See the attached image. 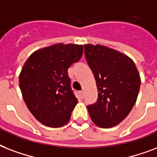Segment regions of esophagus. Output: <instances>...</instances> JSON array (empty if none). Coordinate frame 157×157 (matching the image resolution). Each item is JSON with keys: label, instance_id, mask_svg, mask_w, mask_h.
<instances>
[{"label": "esophagus", "instance_id": "esophagus-1", "mask_svg": "<svg viewBox=\"0 0 157 157\" xmlns=\"http://www.w3.org/2000/svg\"><path fill=\"white\" fill-rule=\"evenodd\" d=\"M79 95L81 97V98H83V91H80Z\"/></svg>", "mask_w": 157, "mask_h": 157}]
</instances>
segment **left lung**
Returning a JSON list of instances; mask_svg holds the SVG:
<instances>
[{
  "instance_id": "8db88e82",
  "label": "left lung",
  "mask_w": 157,
  "mask_h": 157,
  "mask_svg": "<svg viewBox=\"0 0 157 157\" xmlns=\"http://www.w3.org/2000/svg\"><path fill=\"white\" fill-rule=\"evenodd\" d=\"M85 57L95 77L98 101L87 105L92 122L111 128L124 120L135 104L141 78L133 59L101 45H84Z\"/></svg>"
}]
</instances>
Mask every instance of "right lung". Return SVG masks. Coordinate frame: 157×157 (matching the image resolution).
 I'll return each instance as SVG.
<instances>
[{
    "label": "right lung",
    "mask_w": 157,
    "mask_h": 157,
    "mask_svg": "<svg viewBox=\"0 0 157 157\" xmlns=\"http://www.w3.org/2000/svg\"><path fill=\"white\" fill-rule=\"evenodd\" d=\"M82 52V45L57 43L37 50L24 63L19 87L29 110L42 124L59 128L69 122L78 99L68 69Z\"/></svg>",
    "instance_id": "add662e5"
}]
</instances>
